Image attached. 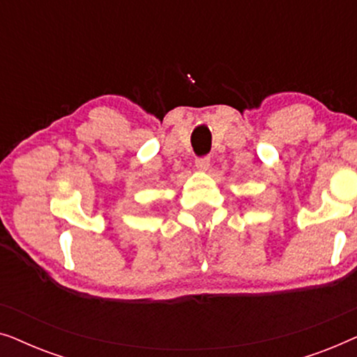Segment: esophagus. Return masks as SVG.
<instances>
[{
    "label": "esophagus",
    "mask_w": 357,
    "mask_h": 357,
    "mask_svg": "<svg viewBox=\"0 0 357 357\" xmlns=\"http://www.w3.org/2000/svg\"><path fill=\"white\" fill-rule=\"evenodd\" d=\"M209 165H211V159L209 158H198L195 160V167L198 170H208Z\"/></svg>",
    "instance_id": "34e87169"
}]
</instances>
